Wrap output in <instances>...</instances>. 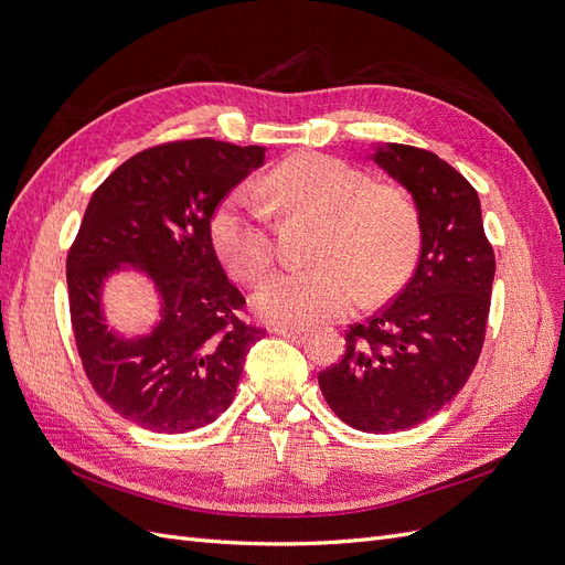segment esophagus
Listing matches in <instances>:
<instances>
[{
	"label": "esophagus",
	"mask_w": 565,
	"mask_h": 565,
	"mask_svg": "<svg viewBox=\"0 0 565 565\" xmlns=\"http://www.w3.org/2000/svg\"><path fill=\"white\" fill-rule=\"evenodd\" d=\"M273 332L280 337H295V334H306L309 332V328H303V324H276Z\"/></svg>",
	"instance_id": "obj_1"
}]
</instances>
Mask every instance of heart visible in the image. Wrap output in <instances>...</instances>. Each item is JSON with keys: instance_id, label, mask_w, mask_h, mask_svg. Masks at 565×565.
Listing matches in <instances>:
<instances>
[{"instance_id": "1", "label": "heart", "mask_w": 565, "mask_h": 565, "mask_svg": "<svg viewBox=\"0 0 565 565\" xmlns=\"http://www.w3.org/2000/svg\"><path fill=\"white\" fill-rule=\"evenodd\" d=\"M266 195L285 214L320 218L311 252L316 266L285 270L254 295L262 318L309 324L349 311L361 295L384 297L413 268L419 249V216L401 191L374 185L347 162L301 152L264 181ZM218 262L233 278L256 282L273 264V237L264 210L245 193L218 204L210 224Z\"/></svg>"}]
</instances>
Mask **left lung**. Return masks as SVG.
Returning <instances> with one entry per match:
<instances>
[{
    "label": "left lung",
    "instance_id": "left-lung-1",
    "mask_svg": "<svg viewBox=\"0 0 565 565\" xmlns=\"http://www.w3.org/2000/svg\"><path fill=\"white\" fill-rule=\"evenodd\" d=\"M372 160L415 198L422 254L384 309L347 330L341 361L318 374L332 413L358 431H405L467 384L481 355L494 252L473 185L431 150L388 143Z\"/></svg>",
    "mask_w": 565,
    "mask_h": 565
}]
</instances>
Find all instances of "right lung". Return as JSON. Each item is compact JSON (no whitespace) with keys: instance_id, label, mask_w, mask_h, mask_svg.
<instances>
[{"instance_id":"1","label":"right lung","mask_w":565,"mask_h":565,"mask_svg":"<svg viewBox=\"0 0 565 565\" xmlns=\"http://www.w3.org/2000/svg\"><path fill=\"white\" fill-rule=\"evenodd\" d=\"M264 164L262 146L181 139L146 148L100 183L67 249V301L79 361L117 415L156 434L212 424L233 403L245 355L266 330L243 320L210 224L233 188ZM139 263L161 289L163 320L127 342L103 324L99 285Z\"/></svg>"}]
</instances>
